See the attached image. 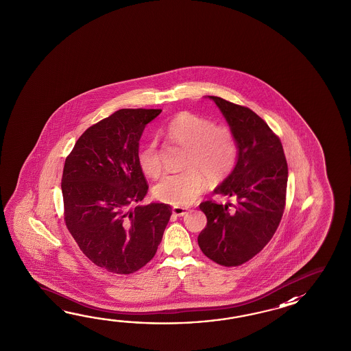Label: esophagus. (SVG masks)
Instances as JSON below:
<instances>
[{
  "mask_svg": "<svg viewBox=\"0 0 351 351\" xmlns=\"http://www.w3.org/2000/svg\"><path fill=\"white\" fill-rule=\"evenodd\" d=\"M173 215H176V216L182 217L186 216V213H188V210L186 208H183V207H178V206H174L172 208Z\"/></svg>",
  "mask_w": 351,
  "mask_h": 351,
  "instance_id": "obj_1",
  "label": "esophagus"
}]
</instances>
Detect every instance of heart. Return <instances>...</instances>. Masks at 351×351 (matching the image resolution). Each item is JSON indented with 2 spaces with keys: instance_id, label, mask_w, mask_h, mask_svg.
I'll return each mask as SVG.
<instances>
[{
  "instance_id": "obj_1",
  "label": "heart",
  "mask_w": 351,
  "mask_h": 351,
  "mask_svg": "<svg viewBox=\"0 0 351 351\" xmlns=\"http://www.w3.org/2000/svg\"><path fill=\"white\" fill-rule=\"evenodd\" d=\"M169 141L186 147V171L167 174L154 186L159 201L173 206H189L212 183H221L234 169L239 143L231 129L213 125L210 120L194 112H180L165 127ZM142 172L156 178L162 172V160L156 142L147 143L138 152Z\"/></svg>"
}]
</instances>
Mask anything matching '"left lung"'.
Segmentation results:
<instances>
[{"instance_id":"1","label":"left lung","mask_w":351,"mask_h":351,"mask_svg":"<svg viewBox=\"0 0 351 351\" xmlns=\"http://www.w3.org/2000/svg\"><path fill=\"white\" fill-rule=\"evenodd\" d=\"M239 143L233 172L215 193L236 204L202 202L207 226L198 236L202 252L224 267L239 266L260 254L274 237L286 206L287 162L280 138L250 108L209 97Z\"/></svg>"}]
</instances>
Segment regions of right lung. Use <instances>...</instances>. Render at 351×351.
I'll return each instance as SVG.
<instances>
[{
	"mask_svg": "<svg viewBox=\"0 0 351 351\" xmlns=\"http://www.w3.org/2000/svg\"><path fill=\"white\" fill-rule=\"evenodd\" d=\"M160 109H120L88 128L67 156L61 178L64 219L82 254L117 275L142 269L157 254L171 206H136L148 192L138 163L145 125Z\"/></svg>",
	"mask_w": 351,
	"mask_h": 351,
	"instance_id": "add662e5",
	"label": "right lung"
}]
</instances>
